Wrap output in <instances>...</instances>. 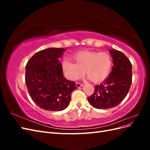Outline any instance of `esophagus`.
Here are the masks:
<instances>
[{
    "instance_id": "obj_1",
    "label": "esophagus",
    "mask_w": 150,
    "mask_h": 150,
    "mask_svg": "<svg viewBox=\"0 0 150 150\" xmlns=\"http://www.w3.org/2000/svg\"><path fill=\"white\" fill-rule=\"evenodd\" d=\"M76 86L78 88H81V86H83V84H81V83H76Z\"/></svg>"
}]
</instances>
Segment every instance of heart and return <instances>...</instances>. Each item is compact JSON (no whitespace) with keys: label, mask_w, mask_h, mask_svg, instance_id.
Instances as JSON below:
<instances>
[{"label":"heart","mask_w":150,"mask_h":150,"mask_svg":"<svg viewBox=\"0 0 150 150\" xmlns=\"http://www.w3.org/2000/svg\"><path fill=\"white\" fill-rule=\"evenodd\" d=\"M72 59L74 63L66 59L61 63L64 76L71 81L79 79L85 72L93 83H100L108 78L112 65L111 56L106 52L80 51L74 54Z\"/></svg>","instance_id":"1"}]
</instances>
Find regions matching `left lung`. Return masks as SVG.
<instances>
[{
  "label": "left lung",
  "mask_w": 150,
  "mask_h": 150,
  "mask_svg": "<svg viewBox=\"0 0 150 150\" xmlns=\"http://www.w3.org/2000/svg\"><path fill=\"white\" fill-rule=\"evenodd\" d=\"M113 66L108 78L95 86L94 92L88 97V102L97 109L116 106L128 94L132 83V65L129 59L120 51L109 50Z\"/></svg>",
  "instance_id": "1"
}]
</instances>
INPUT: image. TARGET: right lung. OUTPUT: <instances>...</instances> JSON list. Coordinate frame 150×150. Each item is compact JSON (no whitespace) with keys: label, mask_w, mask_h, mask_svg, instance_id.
<instances>
[{"label":"right lung","mask_w":150,"mask_h":150,"mask_svg":"<svg viewBox=\"0 0 150 150\" xmlns=\"http://www.w3.org/2000/svg\"><path fill=\"white\" fill-rule=\"evenodd\" d=\"M63 48H47L35 53L25 66V83L30 96L43 110H64L69 106L71 93L78 88L66 79L59 59Z\"/></svg>","instance_id":"obj_1"}]
</instances>
